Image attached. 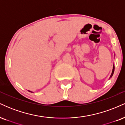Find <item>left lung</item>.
<instances>
[{"label": "left lung", "mask_w": 125, "mask_h": 125, "mask_svg": "<svg viewBox=\"0 0 125 125\" xmlns=\"http://www.w3.org/2000/svg\"><path fill=\"white\" fill-rule=\"evenodd\" d=\"M114 71H115V66H114V65H113V70H112V74H111V75H110V77H111L112 76H113V73H114Z\"/></svg>", "instance_id": "8db88e82"}]
</instances>
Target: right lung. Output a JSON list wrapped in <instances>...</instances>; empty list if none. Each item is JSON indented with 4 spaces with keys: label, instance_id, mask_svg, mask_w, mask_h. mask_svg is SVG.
<instances>
[{
    "label": "right lung",
    "instance_id": "right-lung-1",
    "mask_svg": "<svg viewBox=\"0 0 125 125\" xmlns=\"http://www.w3.org/2000/svg\"><path fill=\"white\" fill-rule=\"evenodd\" d=\"M29 92H31V91H29Z\"/></svg>",
    "mask_w": 125,
    "mask_h": 125
}]
</instances>
